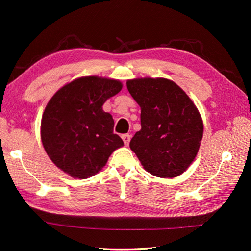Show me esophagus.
<instances>
[{"label":"esophagus","mask_w":251,"mask_h":251,"mask_svg":"<svg viewBox=\"0 0 251 251\" xmlns=\"http://www.w3.org/2000/svg\"><path fill=\"white\" fill-rule=\"evenodd\" d=\"M130 138H131V136L130 135H128V134H124V135H122V139H123V141H124V143L125 145L127 146L129 143V141H130Z\"/></svg>","instance_id":"1"}]
</instances>
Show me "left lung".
I'll use <instances>...</instances> for the list:
<instances>
[{"label": "left lung", "instance_id": "8db88e82", "mask_svg": "<svg viewBox=\"0 0 251 251\" xmlns=\"http://www.w3.org/2000/svg\"><path fill=\"white\" fill-rule=\"evenodd\" d=\"M126 84L141 108V129L130 140V149L153 176L183 174L199 152L204 130L193 101L167 78H135Z\"/></svg>", "mask_w": 251, "mask_h": 251}]
</instances>
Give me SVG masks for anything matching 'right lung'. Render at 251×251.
Wrapping results in <instances>:
<instances>
[{
	"mask_svg": "<svg viewBox=\"0 0 251 251\" xmlns=\"http://www.w3.org/2000/svg\"><path fill=\"white\" fill-rule=\"evenodd\" d=\"M117 79L84 76L61 87L47 103L41 139L51 162L73 178L99 173L116 149L124 146L113 134L114 121L102 105L121 92Z\"/></svg>",
	"mask_w": 251,
	"mask_h": 251,
	"instance_id": "right-lung-1",
	"label": "right lung"
}]
</instances>
